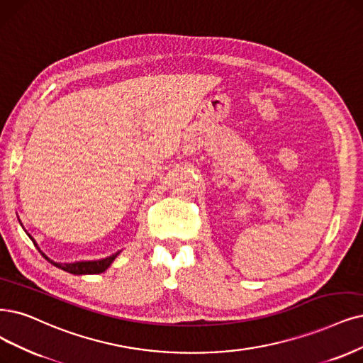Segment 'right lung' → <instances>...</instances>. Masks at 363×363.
<instances>
[{"label": "right lung", "mask_w": 363, "mask_h": 363, "mask_svg": "<svg viewBox=\"0 0 363 363\" xmlns=\"http://www.w3.org/2000/svg\"><path fill=\"white\" fill-rule=\"evenodd\" d=\"M28 235V233H26ZM30 238H31V235H28ZM31 240L34 242V245L37 247V244H35V240L31 238ZM38 248V247H37ZM38 251H40V248H38ZM42 252V251H40ZM43 254V252H42ZM119 252H116V254H113V256H111V257H106V259H101V260H94V262H74V263H57V262H53V260H50L49 257H46L45 254H43V257L48 260V262H50L53 266H57V267H60V269H62V271H65V272H70V274H74V275H91V274H101V272H104L107 267H109L111 264H112V262L116 259V256H118Z\"/></svg>", "instance_id": "add662e5"}]
</instances>
